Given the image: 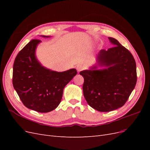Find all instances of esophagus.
Listing matches in <instances>:
<instances>
[{
    "label": "esophagus",
    "instance_id": "obj_1",
    "mask_svg": "<svg viewBox=\"0 0 150 150\" xmlns=\"http://www.w3.org/2000/svg\"><path fill=\"white\" fill-rule=\"evenodd\" d=\"M84 69V67L82 65H78L76 67V69L78 72H80L81 71H82Z\"/></svg>",
    "mask_w": 150,
    "mask_h": 150
}]
</instances>
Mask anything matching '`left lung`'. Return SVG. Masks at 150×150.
Masks as SVG:
<instances>
[{"mask_svg": "<svg viewBox=\"0 0 150 150\" xmlns=\"http://www.w3.org/2000/svg\"><path fill=\"white\" fill-rule=\"evenodd\" d=\"M115 46L101 50L96 63L80 72L84 78L83 94L89 105L98 111L109 112L124 105L137 81L136 62L132 54L112 38ZM103 67L98 69V67Z\"/></svg>", "mask_w": 150, "mask_h": 150, "instance_id": "left-lung-1", "label": "left lung"}]
</instances>
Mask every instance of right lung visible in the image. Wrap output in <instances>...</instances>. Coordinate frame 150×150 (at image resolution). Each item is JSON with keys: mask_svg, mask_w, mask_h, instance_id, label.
Listing matches in <instances>:
<instances>
[{"mask_svg": "<svg viewBox=\"0 0 150 150\" xmlns=\"http://www.w3.org/2000/svg\"><path fill=\"white\" fill-rule=\"evenodd\" d=\"M40 42L38 39L31 40L18 53L13 63L12 83L25 107L39 112H48L60 104L63 89L77 74V71L71 69L57 72L43 66L35 55Z\"/></svg>", "mask_w": 150, "mask_h": 150, "instance_id": "1", "label": "right lung"}]
</instances>
